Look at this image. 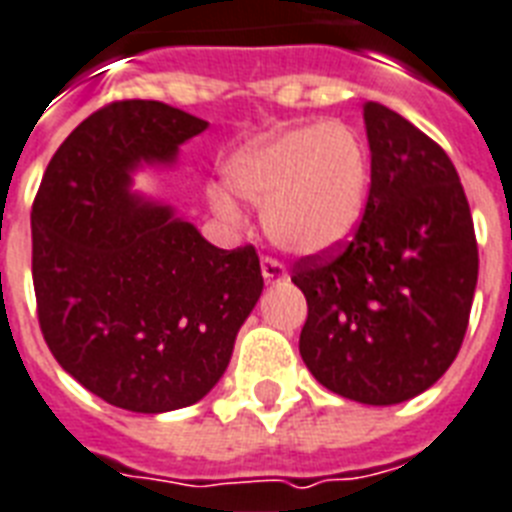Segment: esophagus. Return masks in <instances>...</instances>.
<instances>
[{"label":"esophagus","mask_w":512,"mask_h":512,"mask_svg":"<svg viewBox=\"0 0 512 512\" xmlns=\"http://www.w3.org/2000/svg\"><path fill=\"white\" fill-rule=\"evenodd\" d=\"M260 268H263V278L268 281V284H281L286 278V268L284 263H278L276 257H263V263H260Z\"/></svg>","instance_id":"1"}]
</instances>
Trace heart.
<instances>
[{
    "mask_svg": "<svg viewBox=\"0 0 512 512\" xmlns=\"http://www.w3.org/2000/svg\"><path fill=\"white\" fill-rule=\"evenodd\" d=\"M228 189L265 207V231L294 255H323L347 244L363 223L371 197V157L355 128L310 123L249 141L226 162ZM223 218L239 207L223 189H210Z\"/></svg>",
    "mask_w": 512,
    "mask_h": 512,
    "instance_id": "obj_1",
    "label": "heart"
}]
</instances>
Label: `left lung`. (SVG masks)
Here are the masks:
<instances>
[{"instance_id": "8db88e82", "label": "left lung", "mask_w": 512, "mask_h": 512, "mask_svg": "<svg viewBox=\"0 0 512 512\" xmlns=\"http://www.w3.org/2000/svg\"><path fill=\"white\" fill-rule=\"evenodd\" d=\"M363 118L371 144L363 223L347 244L292 268L307 299L299 355L331 392L397 405L458 357L479 247L447 152L378 102H365Z\"/></svg>"}]
</instances>
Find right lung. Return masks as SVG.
<instances>
[{"instance_id": "add662e5", "label": "right lung", "mask_w": 512, "mask_h": 512, "mask_svg": "<svg viewBox=\"0 0 512 512\" xmlns=\"http://www.w3.org/2000/svg\"><path fill=\"white\" fill-rule=\"evenodd\" d=\"M207 120L152 99L91 112L49 160L31 210L33 292L54 360L105 402L168 413L205 397L263 292L252 244L218 249L128 194Z\"/></svg>"}]
</instances>
